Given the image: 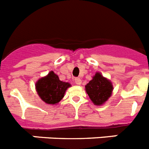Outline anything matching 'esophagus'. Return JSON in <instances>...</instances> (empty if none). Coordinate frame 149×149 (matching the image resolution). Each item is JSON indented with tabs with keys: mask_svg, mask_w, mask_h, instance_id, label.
Returning <instances> with one entry per match:
<instances>
[{
	"mask_svg": "<svg viewBox=\"0 0 149 149\" xmlns=\"http://www.w3.org/2000/svg\"><path fill=\"white\" fill-rule=\"evenodd\" d=\"M74 82L77 85H81V83H82V81H81V79L80 77H75L74 78Z\"/></svg>",
	"mask_w": 149,
	"mask_h": 149,
	"instance_id": "obj_1",
	"label": "esophagus"
}]
</instances>
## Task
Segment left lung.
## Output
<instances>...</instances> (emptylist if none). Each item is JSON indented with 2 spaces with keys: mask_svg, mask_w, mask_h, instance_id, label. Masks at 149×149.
<instances>
[{
  "mask_svg": "<svg viewBox=\"0 0 149 149\" xmlns=\"http://www.w3.org/2000/svg\"><path fill=\"white\" fill-rule=\"evenodd\" d=\"M86 93L95 105H102L109 99L113 92V84L110 81L99 72H96L93 80L85 86Z\"/></svg>",
  "mask_w": 149,
  "mask_h": 149,
  "instance_id": "1",
  "label": "left lung"
}]
</instances>
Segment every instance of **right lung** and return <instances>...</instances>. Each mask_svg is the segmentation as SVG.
I'll return each instance as SVG.
<instances>
[{
  "mask_svg": "<svg viewBox=\"0 0 149 149\" xmlns=\"http://www.w3.org/2000/svg\"><path fill=\"white\" fill-rule=\"evenodd\" d=\"M70 86L69 83L60 81L53 71L39 79L36 84V89L41 99L51 105L58 104L64 97L66 89Z\"/></svg>",
  "mask_w": 149,
  "mask_h": 149,
  "instance_id": "add662e5",
  "label": "right lung"
}]
</instances>
